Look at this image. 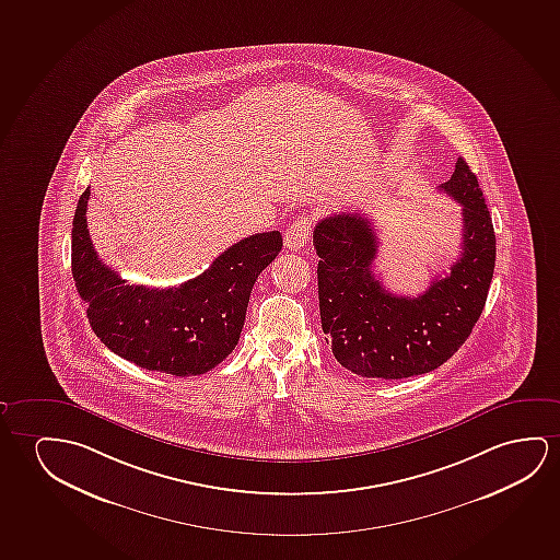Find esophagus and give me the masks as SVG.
Returning a JSON list of instances; mask_svg holds the SVG:
<instances>
[{
    "instance_id": "34e87169",
    "label": "esophagus",
    "mask_w": 560,
    "mask_h": 560,
    "mask_svg": "<svg viewBox=\"0 0 560 560\" xmlns=\"http://www.w3.org/2000/svg\"><path fill=\"white\" fill-rule=\"evenodd\" d=\"M310 225L312 223H310L308 215H301V218L294 219L291 228L284 231V246L292 252L301 250L302 246L308 243Z\"/></svg>"
}]
</instances>
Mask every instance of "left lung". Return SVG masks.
Segmentation results:
<instances>
[{
	"mask_svg": "<svg viewBox=\"0 0 560 560\" xmlns=\"http://www.w3.org/2000/svg\"><path fill=\"white\" fill-rule=\"evenodd\" d=\"M439 190L463 206V252L420 296H397L373 273L377 235L364 213H335L314 229L325 341L342 368L362 377L433 372L463 347L483 312L497 248L478 177L458 158Z\"/></svg>",
	"mask_w": 560,
	"mask_h": 560,
	"instance_id": "1",
	"label": "left lung"
}]
</instances>
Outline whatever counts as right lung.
Here are the masks:
<instances>
[{
	"label": "right lung",
	"mask_w": 560,
	"mask_h": 560,
	"mask_svg": "<svg viewBox=\"0 0 560 560\" xmlns=\"http://www.w3.org/2000/svg\"><path fill=\"white\" fill-rule=\"evenodd\" d=\"M89 198L86 188L74 211L71 268L97 339L138 368L177 377L221 364L243 331L252 287L281 252V233L246 236L213 259L202 276L178 287L127 284L92 246Z\"/></svg>",
	"instance_id": "obj_1"
}]
</instances>
